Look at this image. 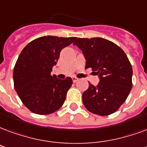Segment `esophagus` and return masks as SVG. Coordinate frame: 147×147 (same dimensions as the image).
<instances>
[{
  "instance_id": "esophagus-1",
  "label": "esophagus",
  "mask_w": 147,
  "mask_h": 147,
  "mask_svg": "<svg viewBox=\"0 0 147 147\" xmlns=\"http://www.w3.org/2000/svg\"><path fill=\"white\" fill-rule=\"evenodd\" d=\"M78 80H79V79H78L77 77H75V76L72 77V81H73V82H76Z\"/></svg>"
}]
</instances>
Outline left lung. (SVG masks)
Instances as JSON below:
<instances>
[{
    "label": "left lung",
    "instance_id": "1",
    "mask_svg": "<svg viewBox=\"0 0 147 147\" xmlns=\"http://www.w3.org/2000/svg\"><path fill=\"white\" fill-rule=\"evenodd\" d=\"M82 51L85 68H91L100 77L96 86L89 83L82 102L91 113L100 116L117 111L128 97L132 86V68L120 47L100 37L78 38L73 43Z\"/></svg>",
    "mask_w": 147,
    "mask_h": 147
}]
</instances>
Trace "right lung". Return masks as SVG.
Returning <instances> with one entry per match:
<instances>
[{"mask_svg": "<svg viewBox=\"0 0 147 147\" xmlns=\"http://www.w3.org/2000/svg\"><path fill=\"white\" fill-rule=\"evenodd\" d=\"M76 37L41 36L22 51L13 71L14 87L22 102L32 113L46 115L64 104L72 79H57L51 75L60 53Z\"/></svg>", "mask_w": 147, "mask_h": 147, "instance_id": "obj_1", "label": "right lung"}]
</instances>
